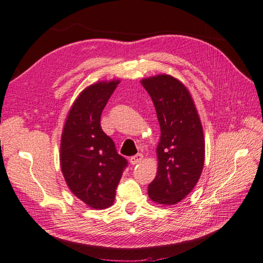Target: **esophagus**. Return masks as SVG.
Returning a JSON list of instances; mask_svg holds the SVG:
<instances>
[{
  "label": "esophagus",
  "mask_w": 263,
  "mask_h": 263,
  "mask_svg": "<svg viewBox=\"0 0 263 263\" xmlns=\"http://www.w3.org/2000/svg\"><path fill=\"white\" fill-rule=\"evenodd\" d=\"M142 159H143V155L142 154H137V155H134L130 158V163H131V165H137V164L142 162Z\"/></svg>",
  "instance_id": "1"
}]
</instances>
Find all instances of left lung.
<instances>
[{"label":"left lung","instance_id":"8db88e82","mask_svg":"<svg viewBox=\"0 0 263 263\" xmlns=\"http://www.w3.org/2000/svg\"><path fill=\"white\" fill-rule=\"evenodd\" d=\"M141 84L153 100L160 126L157 174L148 197L157 204H177L196 187L204 165L200 117L190 91L174 76L158 74Z\"/></svg>","mask_w":263,"mask_h":263}]
</instances>
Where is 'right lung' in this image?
Listing matches in <instances>:
<instances>
[{"label":"right lung","instance_id":"obj_1","mask_svg":"<svg viewBox=\"0 0 263 263\" xmlns=\"http://www.w3.org/2000/svg\"><path fill=\"white\" fill-rule=\"evenodd\" d=\"M119 80L100 81L81 91L61 135L60 165L67 187L94 210L112 205L126 159L100 126V116Z\"/></svg>","mask_w":263,"mask_h":263}]
</instances>
